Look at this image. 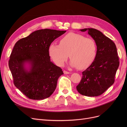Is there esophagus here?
Wrapping results in <instances>:
<instances>
[{"mask_svg": "<svg viewBox=\"0 0 127 127\" xmlns=\"http://www.w3.org/2000/svg\"><path fill=\"white\" fill-rule=\"evenodd\" d=\"M64 74H69L70 72L67 71H66V70H64Z\"/></svg>", "mask_w": 127, "mask_h": 127, "instance_id": "1", "label": "esophagus"}]
</instances>
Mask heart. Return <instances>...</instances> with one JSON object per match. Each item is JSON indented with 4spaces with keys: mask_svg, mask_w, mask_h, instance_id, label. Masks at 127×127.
<instances>
[{
    "mask_svg": "<svg viewBox=\"0 0 127 127\" xmlns=\"http://www.w3.org/2000/svg\"><path fill=\"white\" fill-rule=\"evenodd\" d=\"M49 51L50 56L58 66H63L69 55L71 66L85 69L95 61L97 48L95 40L92 38L69 33L61 38L59 45L53 43L50 45Z\"/></svg>",
    "mask_w": 127,
    "mask_h": 127,
    "instance_id": "1",
    "label": "heart"
}]
</instances>
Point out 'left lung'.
Instances as JSON below:
<instances>
[{
    "label": "left lung",
    "mask_w": 127,
    "mask_h": 127,
    "mask_svg": "<svg viewBox=\"0 0 127 127\" xmlns=\"http://www.w3.org/2000/svg\"><path fill=\"white\" fill-rule=\"evenodd\" d=\"M88 31V34L97 45V56L90 67L83 72L82 78L76 89L80 94L87 96H97L112 85L119 66L116 45L109 37L99 31L92 29L80 30Z\"/></svg>",
    "instance_id": "1"
}]
</instances>
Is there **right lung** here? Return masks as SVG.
<instances>
[{
    "instance_id": "obj_1",
    "label": "right lung",
    "mask_w": 127,
    "mask_h": 127,
    "mask_svg": "<svg viewBox=\"0 0 127 127\" xmlns=\"http://www.w3.org/2000/svg\"><path fill=\"white\" fill-rule=\"evenodd\" d=\"M66 31L42 29L32 32L15 43L8 65L15 86L30 99L50 96L64 72L50 61L49 49L52 42ZM30 64L29 70L25 64Z\"/></svg>"
}]
</instances>
